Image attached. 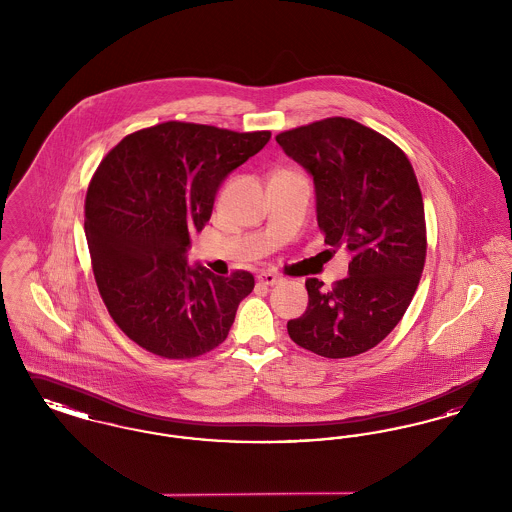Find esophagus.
Here are the masks:
<instances>
[{
	"instance_id": "esophagus-1",
	"label": "esophagus",
	"mask_w": 512,
	"mask_h": 512,
	"mask_svg": "<svg viewBox=\"0 0 512 512\" xmlns=\"http://www.w3.org/2000/svg\"><path fill=\"white\" fill-rule=\"evenodd\" d=\"M257 280H259V284H265V286H276L280 282V278L276 274H272V272H261L257 276Z\"/></svg>"
}]
</instances>
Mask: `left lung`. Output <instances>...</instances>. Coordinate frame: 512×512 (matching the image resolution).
Segmentation results:
<instances>
[{"instance_id": "1", "label": "left lung", "mask_w": 512, "mask_h": 512, "mask_svg": "<svg viewBox=\"0 0 512 512\" xmlns=\"http://www.w3.org/2000/svg\"><path fill=\"white\" fill-rule=\"evenodd\" d=\"M276 142L313 176L324 244L353 255L332 290L318 278L305 282L309 307L288 334L326 359L361 355L403 318L426 261L413 165L386 136L343 117L280 132Z\"/></svg>"}]
</instances>
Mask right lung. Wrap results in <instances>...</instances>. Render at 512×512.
Returning <instances> with one entry per match:
<instances>
[{
	"instance_id": "obj_1",
	"label": "right lung",
	"mask_w": 512,
	"mask_h": 512,
	"mask_svg": "<svg viewBox=\"0 0 512 512\" xmlns=\"http://www.w3.org/2000/svg\"><path fill=\"white\" fill-rule=\"evenodd\" d=\"M268 140V130L161 122L128 134L99 163L84 203L94 278L115 324L149 353L194 359L226 340L255 278L190 267L186 251L222 180Z\"/></svg>"
}]
</instances>
